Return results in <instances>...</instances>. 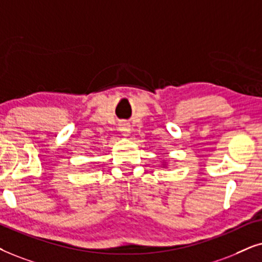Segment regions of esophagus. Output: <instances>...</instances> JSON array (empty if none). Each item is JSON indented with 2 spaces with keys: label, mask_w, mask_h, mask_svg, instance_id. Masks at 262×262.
<instances>
[{
  "label": "esophagus",
  "mask_w": 262,
  "mask_h": 262,
  "mask_svg": "<svg viewBox=\"0 0 262 262\" xmlns=\"http://www.w3.org/2000/svg\"><path fill=\"white\" fill-rule=\"evenodd\" d=\"M118 129H120L121 134L123 135V137H128L129 133H130V124L127 123V122H121V123L118 124Z\"/></svg>",
  "instance_id": "esophagus-1"
}]
</instances>
